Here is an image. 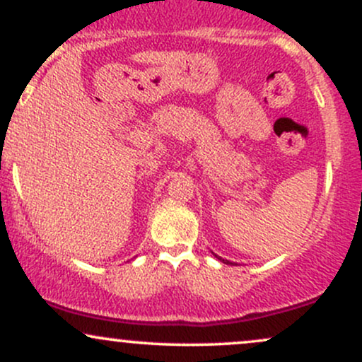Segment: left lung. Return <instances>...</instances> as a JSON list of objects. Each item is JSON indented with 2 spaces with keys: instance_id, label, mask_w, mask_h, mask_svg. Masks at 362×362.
I'll use <instances>...</instances> for the list:
<instances>
[{
  "instance_id": "obj_1",
  "label": "left lung",
  "mask_w": 362,
  "mask_h": 362,
  "mask_svg": "<svg viewBox=\"0 0 362 362\" xmlns=\"http://www.w3.org/2000/svg\"><path fill=\"white\" fill-rule=\"evenodd\" d=\"M214 257H216V259H219V260H221V262H223V264H231V262H230V260H224V259H221V257H218V255H216V253H214Z\"/></svg>"
}]
</instances>
